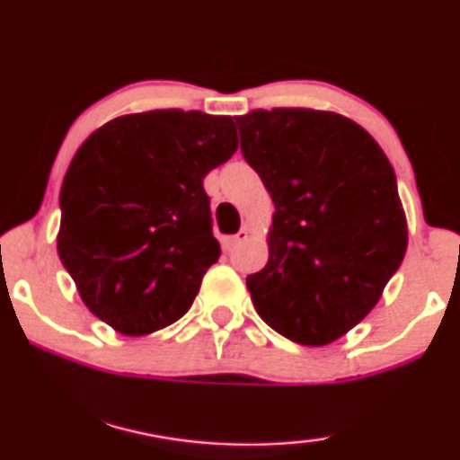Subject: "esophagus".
<instances>
[{
	"label": "esophagus",
	"instance_id": "obj_1",
	"mask_svg": "<svg viewBox=\"0 0 460 460\" xmlns=\"http://www.w3.org/2000/svg\"><path fill=\"white\" fill-rule=\"evenodd\" d=\"M247 238H249V230L241 228L234 236H224L222 238V249H224V252H232V249H234L238 243L247 241Z\"/></svg>",
	"mask_w": 460,
	"mask_h": 460
}]
</instances>
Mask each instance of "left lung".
Masks as SVG:
<instances>
[{"label": "left lung", "instance_id": "obj_1", "mask_svg": "<svg viewBox=\"0 0 460 460\" xmlns=\"http://www.w3.org/2000/svg\"><path fill=\"white\" fill-rule=\"evenodd\" d=\"M236 124L277 207L268 264L247 277L253 306L297 344L336 342L378 304L408 249L395 171L342 113L274 107Z\"/></svg>", "mask_w": 460, "mask_h": 460}]
</instances>
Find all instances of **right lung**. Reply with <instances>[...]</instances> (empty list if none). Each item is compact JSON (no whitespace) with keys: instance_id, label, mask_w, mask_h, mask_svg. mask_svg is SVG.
Instances as JSON below:
<instances>
[{"instance_id":"right-lung-1","label":"right lung","mask_w":460,"mask_h":460,"mask_svg":"<svg viewBox=\"0 0 460 460\" xmlns=\"http://www.w3.org/2000/svg\"><path fill=\"white\" fill-rule=\"evenodd\" d=\"M238 147L230 116L152 110L99 127L61 186L57 252L94 317L147 336L188 313L219 258L202 179Z\"/></svg>"}]
</instances>
